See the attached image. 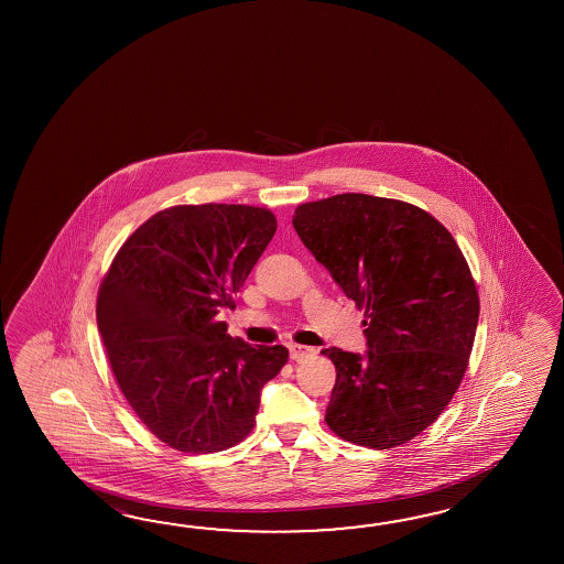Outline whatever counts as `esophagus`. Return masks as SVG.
<instances>
[{
	"label": "esophagus",
	"mask_w": 564,
	"mask_h": 564,
	"mask_svg": "<svg viewBox=\"0 0 564 564\" xmlns=\"http://www.w3.org/2000/svg\"><path fill=\"white\" fill-rule=\"evenodd\" d=\"M288 350H290V359L292 360L308 359L312 352H314V348L302 347V345H290V347H288Z\"/></svg>",
	"instance_id": "esophagus-1"
}]
</instances>
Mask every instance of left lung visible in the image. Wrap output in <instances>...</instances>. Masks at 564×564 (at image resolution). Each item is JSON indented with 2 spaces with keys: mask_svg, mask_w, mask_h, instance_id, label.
<instances>
[{
  "mask_svg": "<svg viewBox=\"0 0 564 564\" xmlns=\"http://www.w3.org/2000/svg\"><path fill=\"white\" fill-rule=\"evenodd\" d=\"M292 226L365 311V355L323 350L336 367L324 421L350 444H408L442 415L468 369L479 300L464 253L427 212L365 193L299 205Z\"/></svg>",
  "mask_w": 564,
  "mask_h": 564,
  "instance_id": "obj_1",
  "label": "left lung"
}]
</instances>
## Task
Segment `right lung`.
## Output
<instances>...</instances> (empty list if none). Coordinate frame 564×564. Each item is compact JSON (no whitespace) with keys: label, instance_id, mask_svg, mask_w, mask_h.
<instances>
[{"label":"right lung","instance_id":"1","mask_svg":"<svg viewBox=\"0 0 564 564\" xmlns=\"http://www.w3.org/2000/svg\"><path fill=\"white\" fill-rule=\"evenodd\" d=\"M274 234L265 207L175 205L132 231L98 288L96 323L120 391L173 449L240 444L262 387L286 365V347H252L217 318Z\"/></svg>","mask_w":564,"mask_h":564}]
</instances>
